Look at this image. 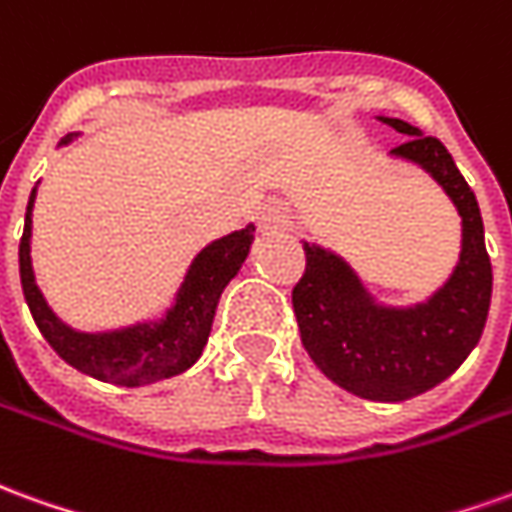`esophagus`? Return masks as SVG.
Segmentation results:
<instances>
[{
  "instance_id": "obj_1",
  "label": "esophagus",
  "mask_w": 512,
  "mask_h": 512,
  "mask_svg": "<svg viewBox=\"0 0 512 512\" xmlns=\"http://www.w3.org/2000/svg\"><path fill=\"white\" fill-rule=\"evenodd\" d=\"M255 219L260 232H277L288 227V219H291V216H288V210H285V205H280V202H266V205L257 207Z\"/></svg>"
}]
</instances>
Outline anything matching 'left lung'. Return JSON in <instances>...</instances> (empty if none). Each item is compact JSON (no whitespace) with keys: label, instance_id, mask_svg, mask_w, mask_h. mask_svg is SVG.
<instances>
[{"label":"left lung","instance_id":"8db88e82","mask_svg":"<svg viewBox=\"0 0 512 512\" xmlns=\"http://www.w3.org/2000/svg\"><path fill=\"white\" fill-rule=\"evenodd\" d=\"M407 135L391 157L427 171L460 216V255L441 288L416 305H382L349 260L307 244L305 277L293 288V313L310 360L343 391L371 402H405L452 377L485 330L491 307V257L477 196L438 138L391 116Z\"/></svg>","mask_w":512,"mask_h":512}]
</instances>
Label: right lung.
Returning <instances> with one entry per match:
<instances>
[{"instance_id": "1", "label": "right lung", "mask_w": 512, "mask_h": 512, "mask_svg": "<svg viewBox=\"0 0 512 512\" xmlns=\"http://www.w3.org/2000/svg\"><path fill=\"white\" fill-rule=\"evenodd\" d=\"M74 138L77 132L66 135L60 146L71 144ZM35 196H38V185L32 188L30 202H27L24 235L19 244L21 288H24V299L38 330L57 355L94 380L124 385V388H141V385L169 380L194 366L210 338L221 293L241 271L252 249L255 224H246L244 230L230 232L219 241L207 244L191 260L180 288L174 293V302L160 318L138 321L119 330L82 332L69 327L63 318H57L35 282L30 257Z\"/></svg>"}]
</instances>
